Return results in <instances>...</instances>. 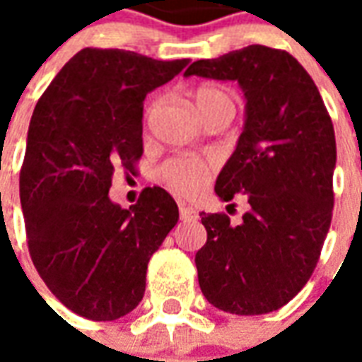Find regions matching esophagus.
<instances>
[{"label": "esophagus", "mask_w": 362, "mask_h": 362, "mask_svg": "<svg viewBox=\"0 0 362 362\" xmlns=\"http://www.w3.org/2000/svg\"><path fill=\"white\" fill-rule=\"evenodd\" d=\"M180 219L182 221H196L197 211L194 209V207H189V205L180 204Z\"/></svg>", "instance_id": "1"}]
</instances>
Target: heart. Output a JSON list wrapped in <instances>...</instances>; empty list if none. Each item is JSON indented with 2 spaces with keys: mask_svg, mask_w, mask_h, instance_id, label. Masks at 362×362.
<instances>
[{
  "mask_svg": "<svg viewBox=\"0 0 362 362\" xmlns=\"http://www.w3.org/2000/svg\"><path fill=\"white\" fill-rule=\"evenodd\" d=\"M217 103H230L233 98L228 95V90L217 85H202L197 87L194 93V104H196L197 112H202L205 106H211ZM211 174V163L204 160V158L189 157V155H180L170 160H166L163 168H160V178L166 186L174 189L176 194L188 196L194 194L204 186L207 178Z\"/></svg>",
  "mask_w": 362,
  "mask_h": 362,
  "instance_id": "heart-1",
  "label": "heart"
}]
</instances>
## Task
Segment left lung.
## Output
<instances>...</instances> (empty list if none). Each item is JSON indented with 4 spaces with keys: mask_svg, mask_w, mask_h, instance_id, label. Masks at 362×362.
I'll use <instances>...</instances> for the list:
<instances>
[{
    "mask_svg": "<svg viewBox=\"0 0 362 362\" xmlns=\"http://www.w3.org/2000/svg\"><path fill=\"white\" fill-rule=\"evenodd\" d=\"M243 89L244 127L215 182L221 202L246 196L238 225L202 213L196 254L205 298L230 314H267L310 279L334 209L335 135L312 77L288 52L252 44L186 71Z\"/></svg>",
    "mask_w": 362,
    "mask_h": 362,
    "instance_id": "left-lung-1",
    "label": "left lung"
}]
</instances>
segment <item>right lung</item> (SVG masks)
I'll return each mask as SVG.
<instances>
[{"label": "right lung", "mask_w": 362, "mask_h": 362, "mask_svg": "<svg viewBox=\"0 0 362 362\" xmlns=\"http://www.w3.org/2000/svg\"><path fill=\"white\" fill-rule=\"evenodd\" d=\"M188 59L85 48L36 104L21 168V207L36 272L59 303L110 322L141 303L151 256L178 223L166 189L145 188L129 209L108 196L118 168L143 153V100Z\"/></svg>", "instance_id": "obj_1"}]
</instances>
